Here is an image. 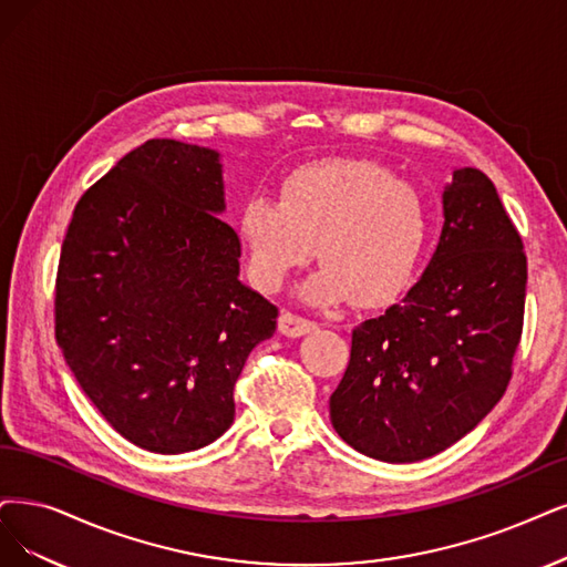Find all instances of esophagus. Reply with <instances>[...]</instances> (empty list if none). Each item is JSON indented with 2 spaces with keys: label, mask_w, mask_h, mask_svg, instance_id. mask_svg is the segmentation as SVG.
Wrapping results in <instances>:
<instances>
[{
  "label": "esophagus",
  "mask_w": 567,
  "mask_h": 567,
  "mask_svg": "<svg viewBox=\"0 0 567 567\" xmlns=\"http://www.w3.org/2000/svg\"><path fill=\"white\" fill-rule=\"evenodd\" d=\"M318 324L310 322L301 316H295V312H282V316L278 318V329L282 337H289V339H299V337H306V333H310L312 329H316Z\"/></svg>",
  "instance_id": "esophagus-1"
}]
</instances>
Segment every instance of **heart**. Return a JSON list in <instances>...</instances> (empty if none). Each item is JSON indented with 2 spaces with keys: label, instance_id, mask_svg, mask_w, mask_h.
<instances>
[{
  "label": "heart",
  "instance_id": "obj_1",
  "mask_svg": "<svg viewBox=\"0 0 567 567\" xmlns=\"http://www.w3.org/2000/svg\"><path fill=\"white\" fill-rule=\"evenodd\" d=\"M249 278L276 291L318 247L320 268L301 299L373 308L409 287L430 238V207L417 188L364 158H327L291 171L278 203L251 196L238 215Z\"/></svg>",
  "mask_w": 567,
  "mask_h": 567
}]
</instances>
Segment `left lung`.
I'll list each match as a JSON object with an SVG mask.
<instances>
[{
  "mask_svg": "<svg viewBox=\"0 0 567 567\" xmlns=\"http://www.w3.org/2000/svg\"><path fill=\"white\" fill-rule=\"evenodd\" d=\"M442 205L423 276L381 318L352 329L348 369L329 396L333 430L383 463L446 451L512 379L528 282L518 230L476 167H453Z\"/></svg>",
  "mask_w": 567,
  "mask_h": 567,
  "instance_id": "left-lung-1",
  "label": "left lung"
}]
</instances>
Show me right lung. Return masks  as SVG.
Listing matches in <instances>:
<instances>
[{"label": "right lung", "instance_id": "right-lung-1", "mask_svg": "<svg viewBox=\"0 0 567 567\" xmlns=\"http://www.w3.org/2000/svg\"><path fill=\"white\" fill-rule=\"evenodd\" d=\"M224 213L217 150L150 140L81 196L62 243L58 346L104 421L144 451L217 442L247 354L276 333L278 308L240 282Z\"/></svg>", "mask_w": 567, "mask_h": 567}]
</instances>
